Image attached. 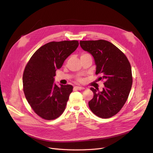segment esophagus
Instances as JSON below:
<instances>
[{
	"label": "esophagus",
	"mask_w": 153,
	"mask_h": 153,
	"mask_svg": "<svg viewBox=\"0 0 153 153\" xmlns=\"http://www.w3.org/2000/svg\"><path fill=\"white\" fill-rule=\"evenodd\" d=\"M74 89L78 91H81V90H84L85 88L83 87H80V86H75L74 87Z\"/></svg>",
	"instance_id": "obj_1"
}]
</instances>
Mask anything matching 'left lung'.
<instances>
[{
	"label": "left lung",
	"instance_id": "obj_1",
	"mask_svg": "<svg viewBox=\"0 0 153 153\" xmlns=\"http://www.w3.org/2000/svg\"><path fill=\"white\" fill-rule=\"evenodd\" d=\"M85 51L94 59L96 74L103 79L102 91L91 88L94 93L89 106L99 117L108 118L122 109L129 95L133 82L131 68L126 56L114 44L106 40L80 41Z\"/></svg>",
	"mask_w": 153,
	"mask_h": 153
}]
</instances>
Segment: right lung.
I'll return each mask as SVG.
<instances>
[{
  "mask_svg": "<svg viewBox=\"0 0 153 153\" xmlns=\"http://www.w3.org/2000/svg\"><path fill=\"white\" fill-rule=\"evenodd\" d=\"M78 46L76 40L46 43L36 51L24 70L25 97L32 109L43 119L57 118L65 110L73 87L69 84L58 87L54 83V77Z\"/></svg>",
  "mask_w": 153,
  "mask_h": 153,
  "instance_id": "right-lung-1",
  "label": "right lung"
}]
</instances>
